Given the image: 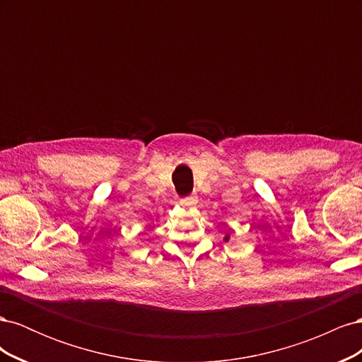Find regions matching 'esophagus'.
Wrapping results in <instances>:
<instances>
[{
	"label": "esophagus",
	"instance_id": "esophagus-1",
	"mask_svg": "<svg viewBox=\"0 0 362 362\" xmlns=\"http://www.w3.org/2000/svg\"><path fill=\"white\" fill-rule=\"evenodd\" d=\"M196 202H198V198H196L194 194H192V196H187V198H182V199L180 201V205H181V206H185V208H189V206H194Z\"/></svg>",
	"mask_w": 362,
	"mask_h": 362
}]
</instances>
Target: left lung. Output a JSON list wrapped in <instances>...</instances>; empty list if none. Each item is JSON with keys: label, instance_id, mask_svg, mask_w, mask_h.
I'll return each instance as SVG.
<instances>
[{"label": "left lung", "instance_id": "left-lung-1", "mask_svg": "<svg viewBox=\"0 0 362 362\" xmlns=\"http://www.w3.org/2000/svg\"><path fill=\"white\" fill-rule=\"evenodd\" d=\"M228 240H229V235L226 234V237H225V242H228Z\"/></svg>", "mask_w": 362, "mask_h": 362}]
</instances>
